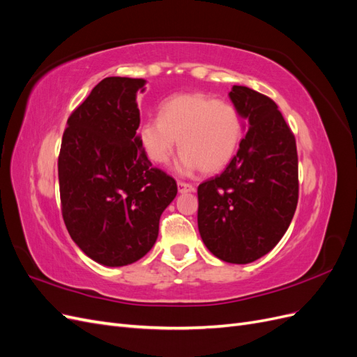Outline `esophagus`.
I'll use <instances>...</instances> for the list:
<instances>
[{
  "instance_id": "1",
  "label": "esophagus",
  "mask_w": 357,
  "mask_h": 357,
  "mask_svg": "<svg viewBox=\"0 0 357 357\" xmlns=\"http://www.w3.org/2000/svg\"><path fill=\"white\" fill-rule=\"evenodd\" d=\"M177 188H178V193H188V192L195 190V188L189 185V183H185V181H178Z\"/></svg>"
}]
</instances>
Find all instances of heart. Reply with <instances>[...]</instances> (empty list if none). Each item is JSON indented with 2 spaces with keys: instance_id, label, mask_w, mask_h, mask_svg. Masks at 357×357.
Listing matches in <instances>:
<instances>
[{
  "instance_id": "1",
  "label": "heart",
  "mask_w": 357,
  "mask_h": 357,
  "mask_svg": "<svg viewBox=\"0 0 357 357\" xmlns=\"http://www.w3.org/2000/svg\"><path fill=\"white\" fill-rule=\"evenodd\" d=\"M146 156L165 165L180 142L176 171L183 176L219 172L229 164L243 138V119L232 104L205 93H180L160 105L159 117L139 128Z\"/></svg>"
}]
</instances>
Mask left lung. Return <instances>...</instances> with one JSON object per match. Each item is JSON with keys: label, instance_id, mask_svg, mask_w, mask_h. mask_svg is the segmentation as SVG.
<instances>
[{"label": "left lung", "instance_id": "1", "mask_svg": "<svg viewBox=\"0 0 357 357\" xmlns=\"http://www.w3.org/2000/svg\"><path fill=\"white\" fill-rule=\"evenodd\" d=\"M229 98L247 134L222 174L198 186V229L215 257L243 265L271 252L294 219L298 153L271 98L247 86H234Z\"/></svg>", "mask_w": 357, "mask_h": 357}]
</instances>
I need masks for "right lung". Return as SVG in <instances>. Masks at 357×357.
Returning <instances> with one entry per match:
<instances>
[{
  "label": "right lung",
  "mask_w": 357,
  "mask_h": 357,
  "mask_svg": "<svg viewBox=\"0 0 357 357\" xmlns=\"http://www.w3.org/2000/svg\"><path fill=\"white\" fill-rule=\"evenodd\" d=\"M146 80L107 77L67 121L58 159L62 218L80 250L105 266L150 252L176 180L153 168L139 143L137 93Z\"/></svg>",
  "instance_id": "1"
}]
</instances>
